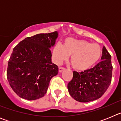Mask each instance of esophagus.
<instances>
[{
	"instance_id": "esophagus-1",
	"label": "esophagus",
	"mask_w": 121,
	"mask_h": 121,
	"mask_svg": "<svg viewBox=\"0 0 121 121\" xmlns=\"http://www.w3.org/2000/svg\"><path fill=\"white\" fill-rule=\"evenodd\" d=\"M65 69V68H64V67H59V72H62V71H64Z\"/></svg>"
}]
</instances>
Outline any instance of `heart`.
<instances>
[{
    "mask_svg": "<svg viewBox=\"0 0 121 121\" xmlns=\"http://www.w3.org/2000/svg\"><path fill=\"white\" fill-rule=\"evenodd\" d=\"M100 47L85 40L67 38L64 44L57 43L53 48L56 62L60 64L71 55L70 62L73 67L79 71H84L92 67L100 58Z\"/></svg>",
    "mask_w": 121,
    "mask_h": 121,
    "instance_id": "obj_1",
    "label": "heart"
}]
</instances>
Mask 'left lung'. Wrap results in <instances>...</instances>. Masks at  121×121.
Returning <instances> with one entry per match:
<instances>
[{
    "label": "left lung",
    "instance_id": "left-lung-1",
    "mask_svg": "<svg viewBox=\"0 0 121 121\" xmlns=\"http://www.w3.org/2000/svg\"><path fill=\"white\" fill-rule=\"evenodd\" d=\"M111 55L104 46L101 61L93 68L78 73L68 84L70 96L80 102H88L99 99L106 91L112 82L113 67Z\"/></svg>",
    "mask_w": 121,
    "mask_h": 121
}]
</instances>
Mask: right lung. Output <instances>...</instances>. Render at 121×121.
I'll return each instance as SVG.
<instances>
[{"label":"right lung","instance_id":"add662e5","mask_svg":"<svg viewBox=\"0 0 121 121\" xmlns=\"http://www.w3.org/2000/svg\"><path fill=\"white\" fill-rule=\"evenodd\" d=\"M57 37V31L38 34L26 37L13 48L6 76L19 97L32 100L44 96L50 80L58 73V67L51 62L50 50Z\"/></svg>","mask_w":121,"mask_h":121}]
</instances>
